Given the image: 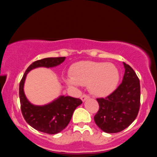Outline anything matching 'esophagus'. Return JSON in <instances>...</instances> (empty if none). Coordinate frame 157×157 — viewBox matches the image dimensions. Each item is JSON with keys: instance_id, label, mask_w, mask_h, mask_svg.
Masks as SVG:
<instances>
[{"instance_id": "esophagus-1", "label": "esophagus", "mask_w": 157, "mask_h": 157, "mask_svg": "<svg viewBox=\"0 0 157 157\" xmlns=\"http://www.w3.org/2000/svg\"><path fill=\"white\" fill-rule=\"evenodd\" d=\"M80 99L82 100V102H85L86 100L89 99V96H88V95H86V94H83L82 97H81Z\"/></svg>"}]
</instances>
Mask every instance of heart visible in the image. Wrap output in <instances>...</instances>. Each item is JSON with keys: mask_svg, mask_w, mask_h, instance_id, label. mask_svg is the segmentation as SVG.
<instances>
[{"mask_svg": "<svg viewBox=\"0 0 157 157\" xmlns=\"http://www.w3.org/2000/svg\"><path fill=\"white\" fill-rule=\"evenodd\" d=\"M71 77L66 82L72 87L88 84L89 91L97 97H106L116 89L120 80V71L111 63L82 61L71 68Z\"/></svg>", "mask_w": 157, "mask_h": 157, "instance_id": "1", "label": "heart"}]
</instances>
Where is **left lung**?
I'll list each match as a JSON object with an SVG mask.
<instances>
[{
  "label": "left lung",
  "mask_w": 157,
  "mask_h": 157,
  "mask_svg": "<svg viewBox=\"0 0 157 157\" xmlns=\"http://www.w3.org/2000/svg\"><path fill=\"white\" fill-rule=\"evenodd\" d=\"M122 83L105 98L97 99L100 109L94 116L97 125L105 133L122 131L134 121L140 106V84L129 65L123 63Z\"/></svg>",
  "instance_id": "left-lung-1"
}]
</instances>
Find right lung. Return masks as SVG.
<instances>
[{
    "instance_id": "add662e5",
    "label": "right lung",
    "mask_w": 157,
    "mask_h": 157,
    "mask_svg": "<svg viewBox=\"0 0 157 157\" xmlns=\"http://www.w3.org/2000/svg\"><path fill=\"white\" fill-rule=\"evenodd\" d=\"M66 57H47L35 61L27 68L19 86V97L22 114L27 123L37 131L48 134L62 131L71 120L77 106L82 100L70 96H60L49 103L36 105L28 100L24 93V83L27 74L36 68H53L62 63Z\"/></svg>"
}]
</instances>
